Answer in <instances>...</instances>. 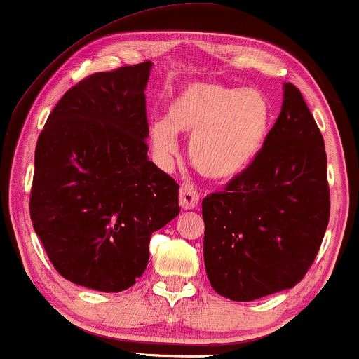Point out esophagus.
<instances>
[{
	"instance_id": "1",
	"label": "esophagus",
	"mask_w": 359,
	"mask_h": 359,
	"mask_svg": "<svg viewBox=\"0 0 359 359\" xmlns=\"http://www.w3.org/2000/svg\"><path fill=\"white\" fill-rule=\"evenodd\" d=\"M198 204H199V194H198V191L194 189V186L189 183L181 184V191H180L181 209L193 210L198 208Z\"/></svg>"
}]
</instances>
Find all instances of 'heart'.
I'll return each mask as SVG.
<instances>
[{"label":"heart","mask_w":359,"mask_h":359,"mask_svg":"<svg viewBox=\"0 0 359 359\" xmlns=\"http://www.w3.org/2000/svg\"><path fill=\"white\" fill-rule=\"evenodd\" d=\"M271 100L255 88L193 81L171 97L166 119L150 124L156 158L168 165L178 150V134L189 137V160L212 181L242 176L263 154L273 129Z\"/></svg>","instance_id":"b5f03b06"}]
</instances>
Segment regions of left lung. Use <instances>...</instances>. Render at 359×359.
<instances>
[{"mask_svg": "<svg viewBox=\"0 0 359 359\" xmlns=\"http://www.w3.org/2000/svg\"><path fill=\"white\" fill-rule=\"evenodd\" d=\"M330 215L323 137L291 83L263 154L203 201L210 286L248 302L291 289L316 259Z\"/></svg>", "mask_w": 359, "mask_h": 359, "instance_id": "1", "label": "left lung"}]
</instances>
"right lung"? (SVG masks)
<instances>
[{
    "mask_svg": "<svg viewBox=\"0 0 359 359\" xmlns=\"http://www.w3.org/2000/svg\"><path fill=\"white\" fill-rule=\"evenodd\" d=\"M151 67L88 76L63 95L39 135L32 225L57 271L78 286H134L150 235L180 214L178 183L147 155Z\"/></svg>",
    "mask_w": 359,
    "mask_h": 359,
    "instance_id": "add662e5",
    "label": "right lung"
}]
</instances>
